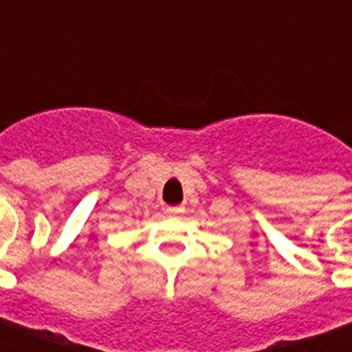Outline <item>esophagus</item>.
Returning a JSON list of instances; mask_svg holds the SVG:
<instances>
[{
    "instance_id": "34e87169",
    "label": "esophagus",
    "mask_w": 352,
    "mask_h": 352,
    "mask_svg": "<svg viewBox=\"0 0 352 352\" xmlns=\"http://www.w3.org/2000/svg\"><path fill=\"white\" fill-rule=\"evenodd\" d=\"M166 211H168V213H171V214H179V213H183V211H184V207H181V206H177V207H168V209H166Z\"/></svg>"
}]
</instances>
